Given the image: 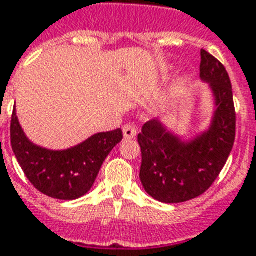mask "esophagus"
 Instances as JSON below:
<instances>
[{
  "label": "esophagus",
  "instance_id": "1",
  "mask_svg": "<svg viewBox=\"0 0 256 256\" xmlns=\"http://www.w3.org/2000/svg\"><path fill=\"white\" fill-rule=\"evenodd\" d=\"M122 132H124V138H128V140H132L136 136V128L132 124H124L122 128Z\"/></svg>",
  "mask_w": 256,
  "mask_h": 256
}]
</instances>
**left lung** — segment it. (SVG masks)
I'll list each match as a JSON object with an SVG mask.
<instances>
[{"label":"left lung","instance_id":"obj_1","mask_svg":"<svg viewBox=\"0 0 256 256\" xmlns=\"http://www.w3.org/2000/svg\"><path fill=\"white\" fill-rule=\"evenodd\" d=\"M200 76L210 83L216 102L208 132L186 144L153 120L138 134L140 178L146 192L161 202L176 204L202 196L219 177L235 142L236 112L231 80L226 67L206 50H202Z\"/></svg>","mask_w":256,"mask_h":256}]
</instances>
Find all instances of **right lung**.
I'll return each instance as SVG.
<instances>
[{
	"instance_id": "obj_1",
	"label": "right lung",
	"mask_w": 256,
	"mask_h": 256,
	"mask_svg": "<svg viewBox=\"0 0 256 256\" xmlns=\"http://www.w3.org/2000/svg\"><path fill=\"white\" fill-rule=\"evenodd\" d=\"M124 138L122 130L98 132L67 150H48L33 145L20 126L16 108L10 120L12 149L30 184L50 198L75 200L94 185L103 161Z\"/></svg>"
}]
</instances>
